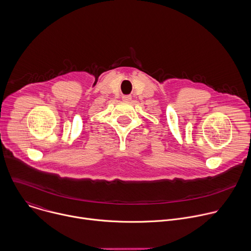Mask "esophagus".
Here are the masks:
<instances>
[{
	"mask_svg": "<svg viewBox=\"0 0 251 251\" xmlns=\"http://www.w3.org/2000/svg\"><path fill=\"white\" fill-rule=\"evenodd\" d=\"M122 100H123V101H130L132 100V97L131 96H124V97H122Z\"/></svg>",
	"mask_w": 251,
	"mask_h": 251,
	"instance_id": "esophagus-1",
	"label": "esophagus"
}]
</instances>
